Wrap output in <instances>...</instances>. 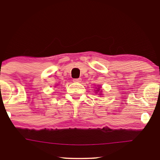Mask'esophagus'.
<instances>
[{"instance_id": "obj_1", "label": "esophagus", "mask_w": 160, "mask_h": 160, "mask_svg": "<svg viewBox=\"0 0 160 160\" xmlns=\"http://www.w3.org/2000/svg\"><path fill=\"white\" fill-rule=\"evenodd\" d=\"M73 82H76V83H78V82H82V79H81V78H74Z\"/></svg>"}]
</instances>
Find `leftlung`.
Here are the masks:
<instances>
[{
	"mask_svg": "<svg viewBox=\"0 0 160 160\" xmlns=\"http://www.w3.org/2000/svg\"><path fill=\"white\" fill-rule=\"evenodd\" d=\"M97 91H100V89L99 88H98V90Z\"/></svg>",
	"mask_w": 160,
	"mask_h": 160,
	"instance_id": "left-lung-1",
	"label": "left lung"
}]
</instances>
